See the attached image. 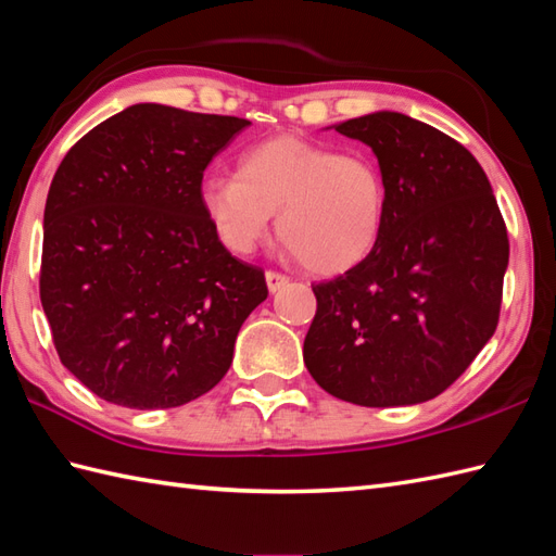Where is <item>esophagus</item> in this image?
I'll return each instance as SVG.
<instances>
[{"label": "esophagus", "instance_id": "esophagus-1", "mask_svg": "<svg viewBox=\"0 0 556 556\" xmlns=\"http://www.w3.org/2000/svg\"><path fill=\"white\" fill-rule=\"evenodd\" d=\"M290 278L286 274H278V270H266V286L270 292L280 290L282 286H288Z\"/></svg>", "mask_w": 556, "mask_h": 556}]
</instances>
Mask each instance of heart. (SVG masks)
Returning a JSON list of instances; mask_svg holds the SVG:
<instances>
[{"label":"heart","instance_id":"obj_1","mask_svg":"<svg viewBox=\"0 0 556 556\" xmlns=\"http://www.w3.org/2000/svg\"><path fill=\"white\" fill-rule=\"evenodd\" d=\"M200 204L228 252L252 254L278 214L280 242L314 274H342L374 252L386 224L388 188L364 152L340 154L280 135L240 154L238 176H206Z\"/></svg>","mask_w":556,"mask_h":556}]
</instances>
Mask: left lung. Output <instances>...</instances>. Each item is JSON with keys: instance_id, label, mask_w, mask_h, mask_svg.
I'll return each mask as SVG.
<instances>
[{"instance_id": "obj_1", "label": "left lung", "mask_w": 556, "mask_h": 556, "mask_svg": "<svg viewBox=\"0 0 556 556\" xmlns=\"http://www.w3.org/2000/svg\"><path fill=\"white\" fill-rule=\"evenodd\" d=\"M336 130L378 156L386 224L362 264L312 286L304 364L332 397L359 406L433 400L497 328L507 226L485 170L450 135L397 111Z\"/></svg>"}]
</instances>
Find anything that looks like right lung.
Masks as SVG:
<instances>
[{"mask_svg": "<svg viewBox=\"0 0 556 556\" xmlns=\"http://www.w3.org/2000/svg\"><path fill=\"white\" fill-rule=\"evenodd\" d=\"M247 118L132 104L71 147L45 204L40 300L61 364L97 397L170 409L226 376L264 270L204 216L208 162Z\"/></svg>", "mask_w": 556, "mask_h": 556, "instance_id": "1", "label": "right lung"}]
</instances>
